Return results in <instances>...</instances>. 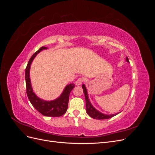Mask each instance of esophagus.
<instances>
[{
    "instance_id": "obj_1",
    "label": "esophagus",
    "mask_w": 155,
    "mask_h": 155,
    "mask_svg": "<svg viewBox=\"0 0 155 155\" xmlns=\"http://www.w3.org/2000/svg\"><path fill=\"white\" fill-rule=\"evenodd\" d=\"M85 81V78H79L78 80L76 81V85H80L81 84H82V83H83L84 81Z\"/></svg>"
}]
</instances>
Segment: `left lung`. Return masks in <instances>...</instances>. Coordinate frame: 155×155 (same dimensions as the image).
<instances>
[{"label":"left lung","instance_id":"obj_1","mask_svg":"<svg viewBox=\"0 0 155 155\" xmlns=\"http://www.w3.org/2000/svg\"><path fill=\"white\" fill-rule=\"evenodd\" d=\"M126 61L127 62H129L128 58L127 57L126 58ZM82 88L83 90V92L84 94H85V100H86V110H87V113L88 114V116H90L91 118H94L96 120H105V119H109L112 118L114 116H116V114H118V113L115 114H110V115H107L105 114H103L101 112H100V111H98L97 110H96L94 107L91 104V102L89 101L88 97V94H87V89L85 88V85H82Z\"/></svg>","mask_w":155,"mask_h":155}]
</instances>
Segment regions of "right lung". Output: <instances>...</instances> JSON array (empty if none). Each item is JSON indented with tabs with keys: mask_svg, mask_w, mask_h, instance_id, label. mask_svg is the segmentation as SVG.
<instances>
[{
	"mask_svg": "<svg viewBox=\"0 0 155 155\" xmlns=\"http://www.w3.org/2000/svg\"><path fill=\"white\" fill-rule=\"evenodd\" d=\"M47 47L42 46L36 52H35L30 59L25 70V79H26V88L28 97L31 102V105L35 109L39 111L41 114L45 116L50 117H59L61 116L66 113L68 109L69 95L72 89L75 87L74 83H70L65 87L62 94L53 101H44L37 97L35 93L33 92L31 87L30 79V65L36 55L41 50L46 49Z\"/></svg>",
	"mask_w": 155,
	"mask_h": 155,
	"instance_id": "1",
	"label": "right lung"
}]
</instances>
